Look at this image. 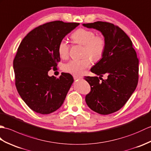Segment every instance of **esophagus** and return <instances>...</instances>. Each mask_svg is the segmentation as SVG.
<instances>
[{
    "mask_svg": "<svg viewBox=\"0 0 151 151\" xmlns=\"http://www.w3.org/2000/svg\"><path fill=\"white\" fill-rule=\"evenodd\" d=\"M73 78H74L75 80H79V79H83V78H82L81 76H78V75H73Z\"/></svg>",
    "mask_w": 151,
    "mask_h": 151,
    "instance_id": "obj_1",
    "label": "esophagus"
}]
</instances>
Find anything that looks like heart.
Returning a JSON list of instances; mask_svg holds the SVG:
<instances>
[{"label":"heart","mask_w":151,"mask_h":151,"mask_svg":"<svg viewBox=\"0 0 151 151\" xmlns=\"http://www.w3.org/2000/svg\"><path fill=\"white\" fill-rule=\"evenodd\" d=\"M71 39L73 42L84 46L83 55H88L93 61L101 59L106 48V41L101 35H96L94 32L84 28H80L72 33ZM70 45L66 40L59 42L58 47V53L61 58H68ZM90 59L84 57L79 59L70 60L63 66L65 72L73 74H81L86 68L90 66Z\"/></svg>","instance_id":"1"}]
</instances>
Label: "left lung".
<instances>
[{"instance_id":"1","label":"left lung","mask_w":151,"mask_h":151,"mask_svg":"<svg viewBox=\"0 0 151 151\" xmlns=\"http://www.w3.org/2000/svg\"><path fill=\"white\" fill-rule=\"evenodd\" d=\"M88 28L98 30L106 41L102 58L90 71L98 77L85 76L91 87L85 101L89 108L97 113L107 115L118 111L125 105L134 91L138 81L139 61L129 36L112 23L97 21L83 24Z\"/></svg>"}]
</instances>
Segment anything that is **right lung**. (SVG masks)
I'll use <instances>...</instances> for the list:
<instances>
[{
	"label": "right lung",
	"mask_w": 151,
	"mask_h": 151,
	"mask_svg": "<svg viewBox=\"0 0 151 151\" xmlns=\"http://www.w3.org/2000/svg\"><path fill=\"white\" fill-rule=\"evenodd\" d=\"M79 25L55 21L38 26L22 39L13 60L15 86L23 101L33 111L48 114L59 109L73 82L71 74L49 76L60 61L59 42Z\"/></svg>",
	"instance_id": "1"
}]
</instances>
